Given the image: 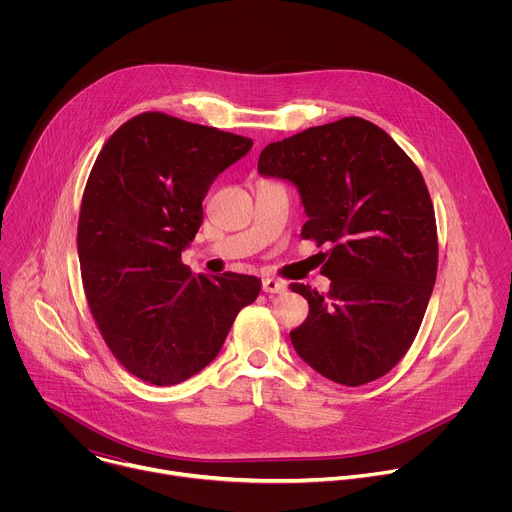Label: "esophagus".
Listing matches in <instances>:
<instances>
[{
	"instance_id": "34e87169",
	"label": "esophagus",
	"mask_w": 512,
	"mask_h": 512,
	"mask_svg": "<svg viewBox=\"0 0 512 512\" xmlns=\"http://www.w3.org/2000/svg\"><path fill=\"white\" fill-rule=\"evenodd\" d=\"M263 291H265V294H283L285 281L275 279V277H267V279H263Z\"/></svg>"
}]
</instances>
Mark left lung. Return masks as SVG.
Segmentation results:
<instances>
[{"instance_id":"obj_1","label":"left lung","mask_w":512,"mask_h":512,"mask_svg":"<svg viewBox=\"0 0 512 512\" xmlns=\"http://www.w3.org/2000/svg\"><path fill=\"white\" fill-rule=\"evenodd\" d=\"M300 188L302 239L324 253L326 296L291 283L310 314L289 332L322 377L358 387L387 375L421 326L437 275V227L419 168L375 123L344 117L263 148L257 164Z\"/></svg>"}]
</instances>
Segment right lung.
<instances>
[{
	"instance_id": "1",
	"label": "right lung",
	"mask_w": 512,
	"mask_h": 512,
	"mask_svg": "<svg viewBox=\"0 0 512 512\" xmlns=\"http://www.w3.org/2000/svg\"><path fill=\"white\" fill-rule=\"evenodd\" d=\"M253 139L162 111L125 121L89 174L77 231L87 304L133 377L156 387L200 373L253 304L251 275H194L182 249L202 225V200Z\"/></svg>"
}]
</instances>
